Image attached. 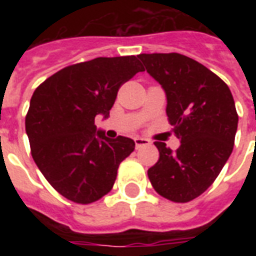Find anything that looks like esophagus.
<instances>
[{
	"label": "esophagus",
	"mask_w": 256,
	"mask_h": 256,
	"mask_svg": "<svg viewBox=\"0 0 256 256\" xmlns=\"http://www.w3.org/2000/svg\"><path fill=\"white\" fill-rule=\"evenodd\" d=\"M134 142H136V148H144V146H148V144H152L148 140H146V138H140V136H136V140H134Z\"/></svg>",
	"instance_id": "obj_1"
}]
</instances>
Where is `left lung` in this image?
Returning a JSON list of instances; mask_svg holds the SVG:
<instances>
[{
  "label": "left lung",
  "instance_id": "1",
  "mask_svg": "<svg viewBox=\"0 0 256 256\" xmlns=\"http://www.w3.org/2000/svg\"><path fill=\"white\" fill-rule=\"evenodd\" d=\"M138 58L166 92L168 124L180 140L175 152L164 142H154L160 160L148 168V179L160 196L190 202L214 183L232 152L238 128L234 98L216 74L183 54Z\"/></svg>",
  "mask_w": 256,
  "mask_h": 256
}]
</instances>
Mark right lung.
Returning <instances> with one entry per match:
<instances>
[{"mask_svg":"<svg viewBox=\"0 0 256 256\" xmlns=\"http://www.w3.org/2000/svg\"><path fill=\"white\" fill-rule=\"evenodd\" d=\"M144 70L136 56L98 57L66 66L33 92L25 118L32 156L66 199L88 204L112 188L136 144L120 136L108 140L94 120L108 118L120 86Z\"/></svg>","mask_w":256,"mask_h":256,"instance_id":"add662e5","label":"right lung"}]
</instances>
